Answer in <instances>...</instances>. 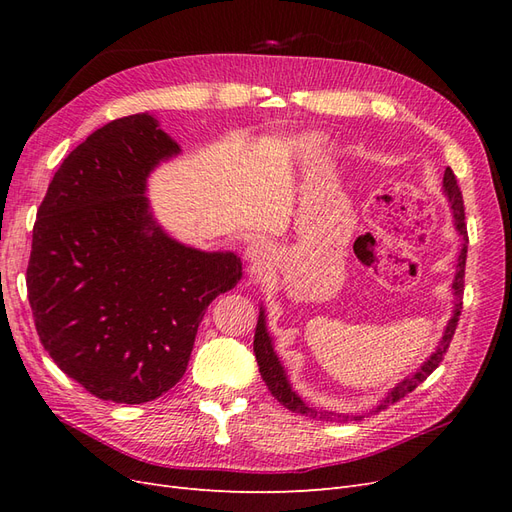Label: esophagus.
Wrapping results in <instances>:
<instances>
[{
    "label": "esophagus",
    "mask_w": 512,
    "mask_h": 512,
    "mask_svg": "<svg viewBox=\"0 0 512 512\" xmlns=\"http://www.w3.org/2000/svg\"><path fill=\"white\" fill-rule=\"evenodd\" d=\"M271 256V247L265 241H254L247 245L245 250V258L254 262V265H265V260H269Z\"/></svg>",
    "instance_id": "34e87169"
}]
</instances>
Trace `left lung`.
Segmentation results:
<instances>
[{"instance_id":"left-lung-1","label":"left lung","mask_w":512,"mask_h":512,"mask_svg":"<svg viewBox=\"0 0 512 512\" xmlns=\"http://www.w3.org/2000/svg\"><path fill=\"white\" fill-rule=\"evenodd\" d=\"M444 194L448 198V203H451V209H453V218H455V226L459 230V235L463 237V241H468V230H466V213H463V196H461V190L457 185V177L451 168L444 170ZM466 256H468V245L461 243V252H459V258H457V271H455V282H453V294H455V309H453V316L451 320H448L446 329H444V335L440 339V344L436 348V352H433L429 359L416 369V374L408 376L401 380L395 389L386 395L380 406L376 408V412L380 410H386L391 404H395V401H399L401 397H406L408 393H412L418 384H423L427 380V376H431V371L436 369L444 354L448 350V346H451V339L455 335V329H457V322H459V316H461V297H463V277H466ZM254 354H256V361H258V369H260V376L262 380H265V384L269 386L271 395L280 401V404L284 408H288L290 412H297V414H305V416H312V418H331V412H320L316 408H309L305 401L292 391V386L286 378V371L280 363V359H277V354L273 352V344H271V337L267 333V322H265V309H260V316H258V324H256V335H254ZM348 418V416H344ZM354 421H361L363 416H352Z\"/></svg>"}]
</instances>
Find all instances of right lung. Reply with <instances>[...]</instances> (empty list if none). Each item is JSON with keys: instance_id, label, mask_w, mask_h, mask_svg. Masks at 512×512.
I'll return each instance as SVG.
<instances>
[{"instance_id": "1", "label": "right lung", "mask_w": 512, "mask_h": 512, "mask_svg": "<svg viewBox=\"0 0 512 512\" xmlns=\"http://www.w3.org/2000/svg\"><path fill=\"white\" fill-rule=\"evenodd\" d=\"M181 149L147 113L87 136L59 166L34 224L27 297L44 350L85 391L145 404L188 369L209 303L241 258L170 239L147 177Z\"/></svg>"}]
</instances>
